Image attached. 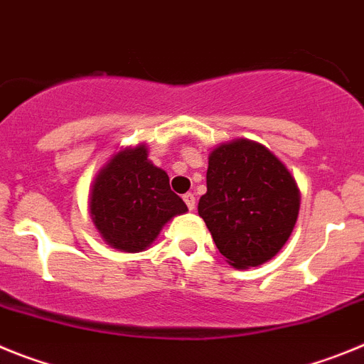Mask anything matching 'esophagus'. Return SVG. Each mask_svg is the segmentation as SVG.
Segmentation results:
<instances>
[{
	"instance_id": "esophagus-1",
	"label": "esophagus",
	"mask_w": 364,
	"mask_h": 364,
	"mask_svg": "<svg viewBox=\"0 0 364 364\" xmlns=\"http://www.w3.org/2000/svg\"><path fill=\"white\" fill-rule=\"evenodd\" d=\"M184 202H186V204H188L189 211L195 210V195H193V193H186V195H184Z\"/></svg>"
}]
</instances>
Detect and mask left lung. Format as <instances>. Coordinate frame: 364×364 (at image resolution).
Wrapping results in <instances>:
<instances>
[{
	"instance_id": "1",
	"label": "left lung",
	"mask_w": 364,
	"mask_h": 364,
	"mask_svg": "<svg viewBox=\"0 0 364 364\" xmlns=\"http://www.w3.org/2000/svg\"><path fill=\"white\" fill-rule=\"evenodd\" d=\"M205 182L198 215L233 268H255L281 252L297 222L301 193L272 151L246 138L220 144L210 153Z\"/></svg>"
}]
</instances>
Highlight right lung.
<instances>
[{
  "label": "right lung",
  "mask_w": 364,
  "mask_h": 364,
  "mask_svg": "<svg viewBox=\"0 0 364 364\" xmlns=\"http://www.w3.org/2000/svg\"><path fill=\"white\" fill-rule=\"evenodd\" d=\"M89 211L102 239L114 250L144 252L160 230L188 211L171 191L169 176L147 159V146L125 147L105 164L92 182Z\"/></svg>",
  "instance_id": "obj_1"
}]
</instances>
